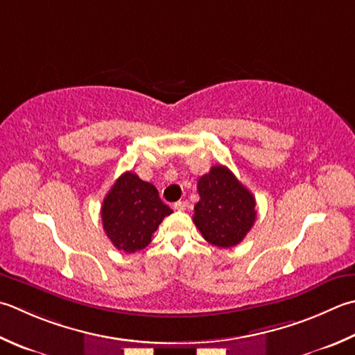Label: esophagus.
<instances>
[{
    "mask_svg": "<svg viewBox=\"0 0 355 355\" xmlns=\"http://www.w3.org/2000/svg\"><path fill=\"white\" fill-rule=\"evenodd\" d=\"M186 207H187V203H186V201H177V203L173 205V209H175V211H180V212L186 211Z\"/></svg>",
    "mask_w": 355,
    "mask_h": 355,
    "instance_id": "1",
    "label": "esophagus"
}]
</instances>
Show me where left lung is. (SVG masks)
I'll use <instances>...</instances> for the list:
<instances>
[{
    "instance_id": "left-lung-1",
    "label": "left lung",
    "mask_w": 355,
    "mask_h": 355,
    "mask_svg": "<svg viewBox=\"0 0 355 355\" xmlns=\"http://www.w3.org/2000/svg\"><path fill=\"white\" fill-rule=\"evenodd\" d=\"M200 201L193 207V223L206 241L232 248L246 237L255 221V198L226 166L215 164L200 177Z\"/></svg>"
}]
</instances>
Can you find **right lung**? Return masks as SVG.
<instances>
[{
  "label": "right lung",
  "instance_id": "obj_1",
  "mask_svg": "<svg viewBox=\"0 0 355 355\" xmlns=\"http://www.w3.org/2000/svg\"><path fill=\"white\" fill-rule=\"evenodd\" d=\"M171 214L157 187L134 172L118 177L101 206L104 232L118 251L128 254L148 246L158 225Z\"/></svg>",
  "mask_w": 355,
  "mask_h": 355
}]
</instances>
